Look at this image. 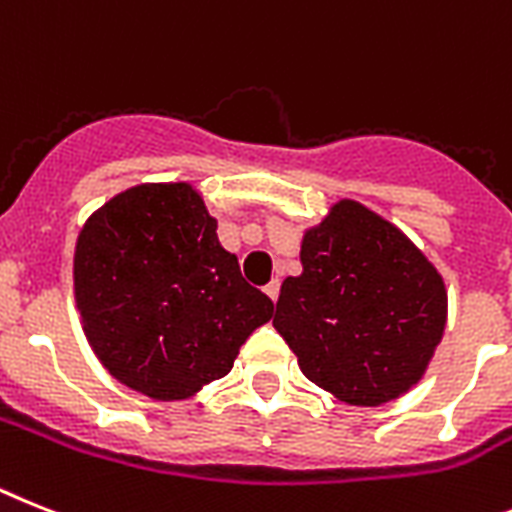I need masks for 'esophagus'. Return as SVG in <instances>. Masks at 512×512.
<instances>
[{
    "instance_id": "obj_1",
    "label": "esophagus",
    "mask_w": 512,
    "mask_h": 512,
    "mask_svg": "<svg viewBox=\"0 0 512 512\" xmlns=\"http://www.w3.org/2000/svg\"><path fill=\"white\" fill-rule=\"evenodd\" d=\"M278 291H281V281H278V278H273V281H270L268 286H265V294H268L270 299L276 302V299H278Z\"/></svg>"
}]
</instances>
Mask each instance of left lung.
I'll return each instance as SVG.
<instances>
[{"label": "left lung", "mask_w": 512, "mask_h": 512, "mask_svg": "<svg viewBox=\"0 0 512 512\" xmlns=\"http://www.w3.org/2000/svg\"><path fill=\"white\" fill-rule=\"evenodd\" d=\"M273 328L317 388L380 406L427 372L448 322L440 270L395 223L343 197L302 236Z\"/></svg>", "instance_id": "1"}]
</instances>
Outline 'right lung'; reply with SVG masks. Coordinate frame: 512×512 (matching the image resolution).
Wrapping results in <instances>:
<instances>
[{"label": "right lung", "mask_w": 512, "mask_h": 512, "mask_svg": "<svg viewBox=\"0 0 512 512\" xmlns=\"http://www.w3.org/2000/svg\"><path fill=\"white\" fill-rule=\"evenodd\" d=\"M216 229L190 182H148L111 197L77 234L72 281L90 349L153 401H184L229 375L273 317Z\"/></svg>", "instance_id": "1"}]
</instances>
